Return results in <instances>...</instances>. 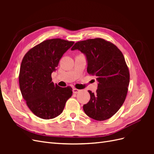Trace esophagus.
Wrapping results in <instances>:
<instances>
[{
	"label": "esophagus",
	"mask_w": 154,
	"mask_h": 154,
	"mask_svg": "<svg viewBox=\"0 0 154 154\" xmlns=\"http://www.w3.org/2000/svg\"><path fill=\"white\" fill-rule=\"evenodd\" d=\"M72 92H73L74 94H77V93L80 92V90L77 89V88H73V89H72Z\"/></svg>",
	"instance_id": "1"
}]
</instances>
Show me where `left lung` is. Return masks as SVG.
<instances>
[{
    "instance_id": "obj_1",
    "label": "left lung",
    "mask_w": 154,
    "mask_h": 154,
    "mask_svg": "<svg viewBox=\"0 0 154 154\" xmlns=\"http://www.w3.org/2000/svg\"><path fill=\"white\" fill-rule=\"evenodd\" d=\"M83 53L87 72L96 75V92L88 91L91 98L83 106L85 113L97 121L114 116L127 96L130 74L123 54L115 45L102 38L78 42L71 49Z\"/></svg>"
}]
</instances>
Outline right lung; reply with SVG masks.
Listing matches in <instances>:
<instances>
[{
    "label": "right lung",
    "mask_w": 154,
    "mask_h": 154,
    "mask_svg": "<svg viewBox=\"0 0 154 154\" xmlns=\"http://www.w3.org/2000/svg\"><path fill=\"white\" fill-rule=\"evenodd\" d=\"M74 43L60 38L45 40L23 58L19 73L20 91L27 106L40 118L57 117L72 94L71 87L54 84L51 74L57 71L60 58Z\"/></svg>",
    "instance_id": "right-lung-1"
}]
</instances>
